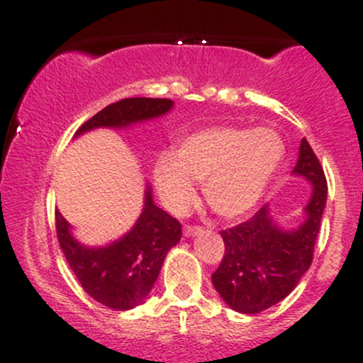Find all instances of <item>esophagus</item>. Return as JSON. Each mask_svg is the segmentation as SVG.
<instances>
[{"mask_svg": "<svg viewBox=\"0 0 363 363\" xmlns=\"http://www.w3.org/2000/svg\"><path fill=\"white\" fill-rule=\"evenodd\" d=\"M201 232H202V228L197 227V225H185V228H183V235L185 237H194Z\"/></svg>", "mask_w": 363, "mask_h": 363, "instance_id": "obj_1", "label": "esophagus"}]
</instances>
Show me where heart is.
I'll list each match as a JSON object with an SVG mask.
<instances>
[{
    "label": "heart",
    "instance_id": "obj_1",
    "mask_svg": "<svg viewBox=\"0 0 363 363\" xmlns=\"http://www.w3.org/2000/svg\"><path fill=\"white\" fill-rule=\"evenodd\" d=\"M284 154L282 138L270 128H204L185 136L177 154L166 150L155 157L154 182L167 211L185 213L199 182L209 208L235 220L258 204Z\"/></svg>",
    "mask_w": 363,
    "mask_h": 363
}]
</instances>
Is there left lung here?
Listing matches in <instances>:
<instances>
[{
  "mask_svg": "<svg viewBox=\"0 0 363 363\" xmlns=\"http://www.w3.org/2000/svg\"><path fill=\"white\" fill-rule=\"evenodd\" d=\"M292 173L313 185L305 208L306 218L298 228L282 230L275 225L264 204L247 221L220 232L225 255L211 280L223 301L239 313H259L282 301L313 261L327 202V180L306 138L301 140Z\"/></svg>",
  "mask_w": 363,
  "mask_h": 363,
  "instance_id": "8db88e82",
  "label": "left lung"
}]
</instances>
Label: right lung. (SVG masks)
<instances>
[{
    "label": "right lung",
    "instance_id": "obj_1",
    "mask_svg": "<svg viewBox=\"0 0 363 363\" xmlns=\"http://www.w3.org/2000/svg\"><path fill=\"white\" fill-rule=\"evenodd\" d=\"M171 107L173 100L167 99H123L96 112L76 131V136L95 128H124L159 118ZM55 228L65 259L84 292L118 311L143 303L157 280L167 251L182 239L180 221L154 204L150 186H147L145 206L135 227L107 247H84L74 240L60 211H55Z\"/></svg>",
    "mask_w": 363,
    "mask_h": 363
}]
</instances>
